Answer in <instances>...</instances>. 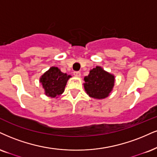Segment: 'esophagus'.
<instances>
[{"mask_svg":"<svg viewBox=\"0 0 157 157\" xmlns=\"http://www.w3.org/2000/svg\"><path fill=\"white\" fill-rule=\"evenodd\" d=\"M73 74H74L75 76H77V77L81 76V73L79 72V71H75V72L73 73Z\"/></svg>","mask_w":157,"mask_h":157,"instance_id":"obj_1","label":"esophagus"}]
</instances>
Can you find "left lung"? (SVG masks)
<instances>
[{
    "label": "left lung",
    "instance_id": "left-lung-1",
    "mask_svg": "<svg viewBox=\"0 0 157 157\" xmlns=\"http://www.w3.org/2000/svg\"><path fill=\"white\" fill-rule=\"evenodd\" d=\"M84 80V90L89 96L94 99H104L113 90L115 77L101 67L96 66L91 70Z\"/></svg>",
    "mask_w": 157,
    "mask_h": 157
}]
</instances>
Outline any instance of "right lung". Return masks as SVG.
I'll return each mask as SVG.
<instances>
[{"instance_id":"right-lung-1","label":"right lung","mask_w":157,"mask_h":157,"mask_svg":"<svg viewBox=\"0 0 157 157\" xmlns=\"http://www.w3.org/2000/svg\"><path fill=\"white\" fill-rule=\"evenodd\" d=\"M71 75L61 72L57 67H51L40 78L45 94L51 98H58L64 92L67 80Z\"/></svg>"}]
</instances>
